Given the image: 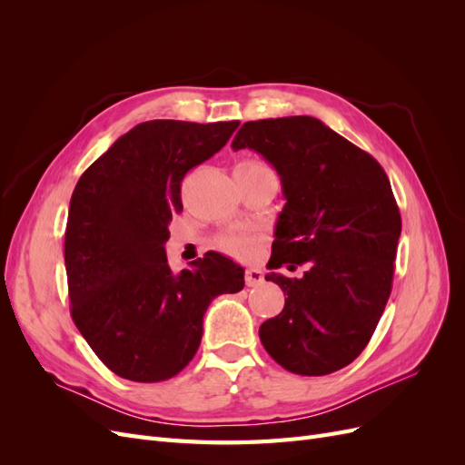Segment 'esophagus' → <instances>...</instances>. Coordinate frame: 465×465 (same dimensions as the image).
<instances>
[{
	"instance_id": "1",
	"label": "esophagus",
	"mask_w": 465,
	"mask_h": 465,
	"mask_svg": "<svg viewBox=\"0 0 465 465\" xmlns=\"http://www.w3.org/2000/svg\"><path fill=\"white\" fill-rule=\"evenodd\" d=\"M244 279L248 287H258L263 283V273L262 270H256V267H250V270H246L244 273Z\"/></svg>"
}]
</instances>
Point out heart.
<instances>
[{
	"instance_id": "obj_1",
	"label": "heart",
	"mask_w": 465,
	"mask_h": 465,
	"mask_svg": "<svg viewBox=\"0 0 465 465\" xmlns=\"http://www.w3.org/2000/svg\"><path fill=\"white\" fill-rule=\"evenodd\" d=\"M250 164V163H242ZM219 248L224 254H231L234 258H250L256 252V241L246 234H229L219 241Z\"/></svg>"
}]
</instances>
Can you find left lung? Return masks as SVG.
Instances as JSON below:
<instances>
[{"label": "left lung", "instance_id": "1", "mask_svg": "<svg viewBox=\"0 0 465 465\" xmlns=\"http://www.w3.org/2000/svg\"><path fill=\"white\" fill-rule=\"evenodd\" d=\"M231 147L260 153L287 202L265 275L287 299L260 326L265 351L302 376L347 367L371 341L391 292L401 217L384 168L312 116L246 122ZM302 262L301 280L276 272Z\"/></svg>", "mask_w": 465, "mask_h": 465}]
</instances>
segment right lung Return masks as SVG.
<instances>
[{"mask_svg": "<svg viewBox=\"0 0 465 465\" xmlns=\"http://www.w3.org/2000/svg\"><path fill=\"white\" fill-rule=\"evenodd\" d=\"M238 124H137L77 182L64 248L72 318L122 378L176 376L202 343L211 301L244 287L242 267L219 252L180 273L164 252L168 224L182 211V178L227 145Z\"/></svg>", "mask_w": 465, "mask_h": 465, "instance_id": "right-lung-1", "label": "right lung"}]
</instances>
